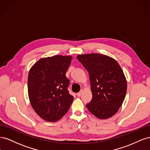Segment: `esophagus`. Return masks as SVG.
<instances>
[{
	"label": "esophagus",
	"instance_id": "esophagus-1",
	"mask_svg": "<svg viewBox=\"0 0 150 150\" xmlns=\"http://www.w3.org/2000/svg\"><path fill=\"white\" fill-rule=\"evenodd\" d=\"M83 90H81L80 92H79L78 93H77V95H78V97H81V95L83 94Z\"/></svg>",
	"mask_w": 150,
	"mask_h": 150
}]
</instances>
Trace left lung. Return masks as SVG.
<instances>
[{
	"label": "left lung",
	"mask_w": 150,
	"mask_h": 150,
	"mask_svg": "<svg viewBox=\"0 0 150 150\" xmlns=\"http://www.w3.org/2000/svg\"><path fill=\"white\" fill-rule=\"evenodd\" d=\"M77 58L89 76L93 98L86 107L99 119L110 118L119 111L126 96L123 71L115 59L104 54H79Z\"/></svg>",
	"instance_id": "1"
}]
</instances>
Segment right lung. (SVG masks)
Masks as SVG:
<instances>
[{
  "label": "right lung",
  "mask_w": 150,
  "mask_h": 150,
  "mask_svg": "<svg viewBox=\"0 0 150 150\" xmlns=\"http://www.w3.org/2000/svg\"><path fill=\"white\" fill-rule=\"evenodd\" d=\"M72 57L56 55L40 59L30 67L28 96L32 108L42 119L56 122L64 116L74 97L69 93L66 76Z\"/></svg>",
  "instance_id": "add662e5"
}]
</instances>
